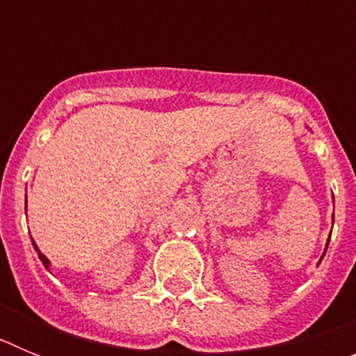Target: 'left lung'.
I'll list each match as a JSON object with an SVG mask.
<instances>
[{"instance_id":"1","label":"left lung","mask_w":356,"mask_h":356,"mask_svg":"<svg viewBox=\"0 0 356 356\" xmlns=\"http://www.w3.org/2000/svg\"><path fill=\"white\" fill-rule=\"evenodd\" d=\"M333 217V216H332ZM330 235H332V232H330ZM328 244H330V237H328V241H326V248H325V253H326V250H328ZM325 253H323V257H325ZM323 257H321L319 259V262L317 264H321V260H323Z\"/></svg>"}]
</instances>
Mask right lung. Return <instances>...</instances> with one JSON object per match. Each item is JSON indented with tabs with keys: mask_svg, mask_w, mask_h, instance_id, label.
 Returning <instances> with one entry per match:
<instances>
[{
	"mask_svg": "<svg viewBox=\"0 0 356 356\" xmlns=\"http://www.w3.org/2000/svg\"><path fill=\"white\" fill-rule=\"evenodd\" d=\"M31 244H33V250H35V251H37V254H39L40 262H42V264H44V267H46V269H48V271H49V267H51V262H49V259H48V257H46V254L42 253V251L39 250V246H37L35 241H33V238H31Z\"/></svg>",
	"mask_w": 356,
	"mask_h": 356,
	"instance_id": "add662e5",
	"label": "right lung"
}]
</instances>
